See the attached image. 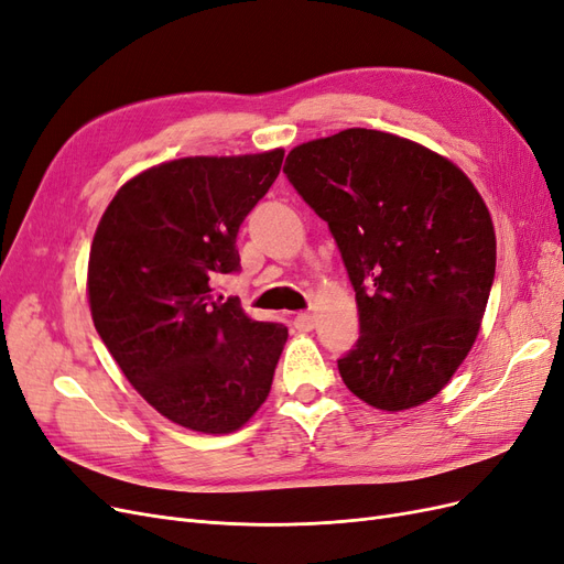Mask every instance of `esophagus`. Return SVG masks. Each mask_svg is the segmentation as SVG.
I'll use <instances>...</instances> for the list:
<instances>
[{
    "label": "esophagus",
    "instance_id": "obj_1",
    "mask_svg": "<svg viewBox=\"0 0 564 564\" xmlns=\"http://www.w3.org/2000/svg\"><path fill=\"white\" fill-rule=\"evenodd\" d=\"M294 327H296L299 332H311V329L315 327V317H313L311 313H299V315L294 317Z\"/></svg>",
    "mask_w": 564,
    "mask_h": 564
}]
</instances>
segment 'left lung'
Listing matches in <instances>:
<instances>
[{
    "instance_id": "1",
    "label": "left lung",
    "mask_w": 564,
    "mask_h": 564,
    "mask_svg": "<svg viewBox=\"0 0 564 564\" xmlns=\"http://www.w3.org/2000/svg\"><path fill=\"white\" fill-rule=\"evenodd\" d=\"M284 174L327 220L355 289L360 338L340 379L383 412L429 402L473 348L497 270L480 193L437 152L373 129L296 145Z\"/></svg>"
}]
</instances>
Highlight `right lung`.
<instances>
[{
    "label": "right lung",
    "instance_id": "1",
    "mask_svg": "<svg viewBox=\"0 0 564 564\" xmlns=\"http://www.w3.org/2000/svg\"><path fill=\"white\" fill-rule=\"evenodd\" d=\"M284 150L183 158L119 187L89 253L96 332L129 383L162 416L232 433L259 409L286 340L214 294L240 270L237 232L275 183Z\"/></svg>",
    "mask_w": 564,
    "mask_h": 564
}]
</instances>
